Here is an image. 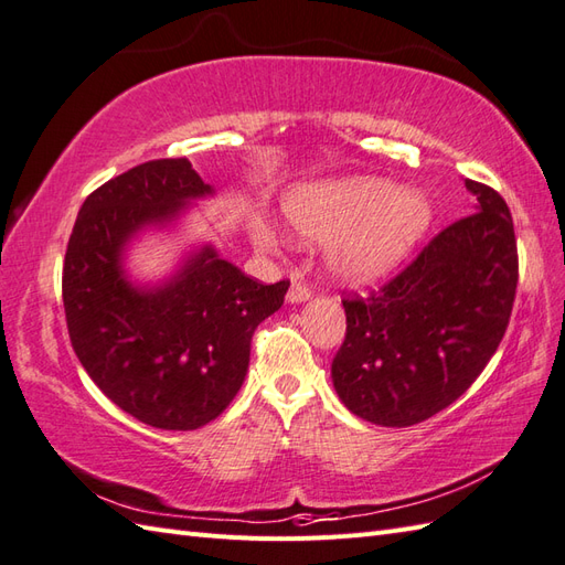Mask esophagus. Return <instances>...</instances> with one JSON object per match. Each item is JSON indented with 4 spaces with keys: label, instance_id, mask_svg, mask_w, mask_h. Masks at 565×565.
<instances>
[{
    "label": "esophagus",
    "instance_id": "esophagus-1",
    "mask_svg": "<svg viewBox=\"0 0 565 565\" xmlns=\"http://www.w3.org/2000/svg\"><path fill=\"white\" fill-rule=\"evenodd\" d=\"M312 296V288L306 284V281H294L291 288H288V300L291 303H303V300H308Z\"/></svg>",
    "mask_w": 565,
    "mask_h": 565
}]
</instances>
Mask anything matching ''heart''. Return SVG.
Listing matches in <instances>:
<instances>
[{
    "instance_id": "1",
    "label": "heart",
    "mask_w": 565,
    "mask_h": 565,
    "mask_svg": "<svg viewBox=\"0 0 565 565\" xmlns=\"http://www.w3.org/2000/svg\"><path fill=\"white\" fill-rule=\"evenodd\" d=\"M281 212L300 238L330 241L327 262L339 279L385 277L424 238L430 202L422 190L392 188L375 175L303 182L284 196ZM267 241L265 228L257 231Z\"/></svg>"
}]
</instances>
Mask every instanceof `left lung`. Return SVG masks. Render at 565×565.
<instances>
[{
    "label": "left lung",
    "instance_id": "left-lung-1",
    "mask_svg": "<svg viewBox=\"0 0 565 565\" xmlns=\"http://www.w3.org/2000/svg\"><path fill=\"white\" fill-rule=\"evenodd\" d=\"M477 212L452 221L377 291L347 296L332 380L349 412L404 428L443 412L487 369L518 288L513 216L493 188L465 182Z\"/></svg>",
    "mask_w": 565,
    "mask_h": 565
}]
</instances>
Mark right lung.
Here are the masks:
<instances>
[{
    "instance_id": "add662e5",
    "label": "right lung",
    "mask_w": 565,
    "mask_h": 565,
    "mask_svg": "<svg viewBox=\"0 0 565 565\" xmlns=\"http://www.w3.org/2000/svg\"><path fill=\"white\" fill-rule=\"evenodd\" d=\"M209 192L188 159L141 163L86 196L64 255L74 353L105 397L163 430H194L226 409L245 380L257 324L288 291L286 279L262 284L212 247L151 291L125 279L129 235Z\"/></svg>"
}]
</instances>
